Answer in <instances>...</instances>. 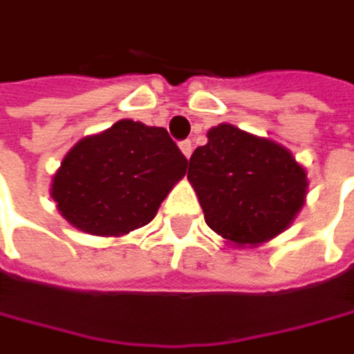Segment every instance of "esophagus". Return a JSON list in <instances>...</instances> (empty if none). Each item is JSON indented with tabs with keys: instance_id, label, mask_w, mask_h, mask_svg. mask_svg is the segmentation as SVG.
Returning a JSON list of instances; mask_svg holds the SVG:
<instances>
[{
	"instance_id": "esophagus-1",
	"label": "esophagus",
	"mask_w": 354,
	"mask_h": 354,
	"mask_svg": "<svg viewBox=\"0 0 354 354\" xmlns=\"http://www.w3.org/2000/svg\"><path fill=\"white\" fill-rule=\"evenodd\" d=\"M180 151H182V153L186 156V160H188V158L192 156V143H190V141H182V143H180Z\"/></svg>"
}]
</instances>
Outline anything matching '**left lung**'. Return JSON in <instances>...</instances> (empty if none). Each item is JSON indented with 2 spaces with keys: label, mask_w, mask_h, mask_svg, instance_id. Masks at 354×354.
<instances>
[{
  "label": "left lung",
  "mask_w": 354,
  "mask_h": 354,
  "mask_svg": "<svg viewBox=\"0 0 354 354\" xmlns=\"http://www.w3.org/2000/svg\"><path fill=\"white\" fill-rule=\"evenodd\" d=\"M207 225L227 244L256 248L285 232L301 211L308 172L268 139L221 122L207 133L188 164Z\"/></svg>",
  "instance_id": "left-lung-1"
}]
</instances>
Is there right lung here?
<instances>
[{
  "instance_id": "right-lung-1",
  "label": "right lung",
  "mask_w": 354,
  "mask_h": 354,
  "mask_svg": "<svg viewBox=\"0 0 354 354\" xmlns=\"http://www.w3.org/2000/svg\"><path fill=\"white\" fill-rule=\"evenodd\" d=\"M186 166L166 129L122 118L67 151L50 180V198L75 230L122 238L156 217Z\"/></svg>"
}]
</instances>
